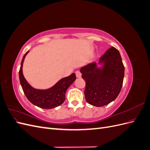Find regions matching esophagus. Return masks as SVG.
<instances>
[{
  "mask_svg": "<svg viewBox=\"0 0 150 150\" xmlns=\"http://www.w3.org/2000/svg\"><path fill=\"white\" fill-rule=\"evenodd\" d=\"M76 75L77 78H81V73L79 71H77L76 72Z\"/></svg>",
  "mask_w": 150,
  "mask_h": 150,
  "instance_id": "34e87169",
  "label": "esophagus"
}]
</instances>
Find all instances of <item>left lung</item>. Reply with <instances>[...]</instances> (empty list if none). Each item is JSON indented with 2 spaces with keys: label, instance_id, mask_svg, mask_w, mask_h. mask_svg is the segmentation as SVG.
<instances>
[{
  "label": "left lung",
  "instance_id": "left-lung-1",
  "mask_svg": "<svg viewBox=\"0 0 150 150\" xmlns=\"http://www.w3.org/2000/svg\"><path fill=\"white\" fill-rule=\"evenodd\" d=\"M86 82V100L93 106L101 107L113 101L122 86L125 67L118 50L112 47L99 58L98 62L81 67Z\"/></svg>",
  "mask_w": 150,
  "mask_h": 150
}]
</instances>
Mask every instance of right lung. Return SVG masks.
<instances>
[{"instance_id":"obj_1","label":"right lung","mask_w":150,"mask_h":150,"mask_svg":"<svg viewBox=\"0 0 150 150\" xmlns=\"http://www.w3.org/2000/svg\"><path fill=\"white\" fill-rule=\"evenodd\" d=\"M29 52L23 56L19 70L20 83L25 96L31 103L42 109H52L60 106L65 100L67 88L76 79L75 73L61 79L52 87L46 89H38L32 87L25 79L22 72L25 57Z\"/></svg>"}]
</instances>
